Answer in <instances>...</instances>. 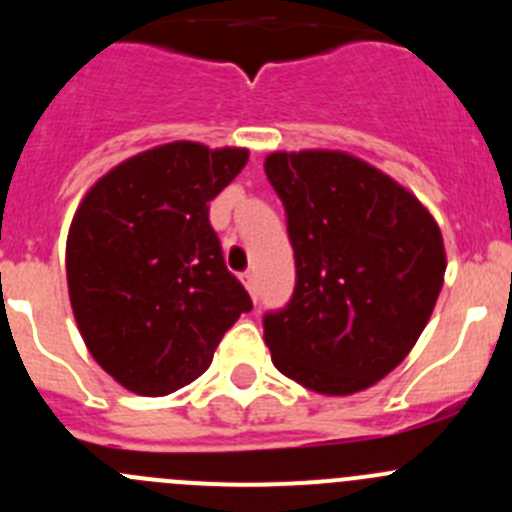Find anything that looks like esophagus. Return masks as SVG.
Segmentation results:
<instances>
[{
	"label": "esophagus",
	"instance_id": "34e87169",
	"mask_svg": "<svg viewBox=\"0 0 512 512\" xmlns=\"http://www.w3.org/2000/svg\"><path fill=\"white\" fill-rule=\"evenodd\" d=\"M240 282H242V285H245V289L252 294V297H257V277H255V272H242Z\"/></svg>",
	"mask_w": 512,
	"mask_h": 512
}]
</instances>
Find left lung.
<instances>
[{
	"mask_svg": "<svg viewBox=\"0 0 512 512\" xmlns=\"http://www.w3.org/2000/svg\"><path fill=\"white\" fill-rule=\"evenodd\" d=\"M297 287L265 317L272 364L324 396L364 391L409 356L446 275L441 227L409 188L347 151H275Z\"/></svg>",
	"mask_w": 512,
	"mask_h": 512,
	"instance_id": "1",
	"label": "left lung"
}]
</instances>
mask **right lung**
<instances>
[{"instance_id":"add662e5","label":"right lung","mask_w":512,"mask_h":512,"mask_svg":"<svg viewBox=\"0 0 512 512\" xmlns=\"http://www.w3.org/2000/svg\"><path fill=\"white\" fill-rule=\"evenodd\" d=\"M247 148L173 141L121 160L84 195L66 237V285L96 364L138 396H165L213 364L252 302L230 275L208 205Z\"/></svg>"}]
</instances>
